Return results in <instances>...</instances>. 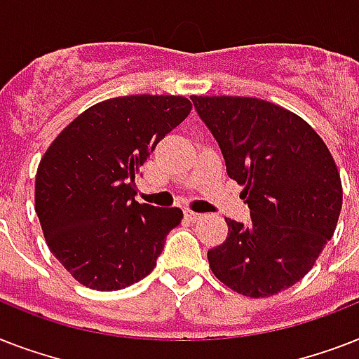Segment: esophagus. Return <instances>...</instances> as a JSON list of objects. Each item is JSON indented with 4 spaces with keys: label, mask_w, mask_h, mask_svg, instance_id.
Masks as SVG:
<instances>
[{
    "label": "esophagus",
    "mask_w": 359,
    "mask_h": 359,
    "mask_svg": "<svg viewBox=\"0 0 359 359\" xmlns=\"http://www.w3.org/2000/svg\"><path fill=\"white\" fill-rule=\"evenodd\" d=\"M184 218L188 219V222H191V224H196V222H199V219L203 218V214H197V212H191V210H186Z\"/></svg>",
    "instance_id": "34e87169"
}]
</instances>
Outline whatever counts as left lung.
<instances>
[{"label":"left lung","mask_w":359,"mask_h":359,"mask_svg":"<svg viewBox=\"0 0 359 359\" xmlns=\"http://www.w3.org/2000/svg\"><path fill=\"white\" fill-rule=\"evenodd\" d=\"M191 100L251 210L248 225L225 218L229 233L208 250L210 270L238 294H278L311 270L334 235L343 205L334 156L281 106L251 97Z\"/></svg>","instance_id":"left-lung-1"}]
</instances>
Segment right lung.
I'll return each instance as SVG.
<instances>
[{"mask_svg":"<svg viewBox=\"0 0 359 359\" xmlns=\"http://www.w3.org/2000/svg\"><path fill=\"white\" fill-rule=\"evenodd\" d=\"M191 111L173 95H132L80 114L44 152L35 210L55 259L83 287L119 290L154 270L180 208L137 203L135 173Z\"/></svg>","mask_w":359,"mask_h":359,"instance_id":"obj_1","label":"right lung"}]
</instances>
